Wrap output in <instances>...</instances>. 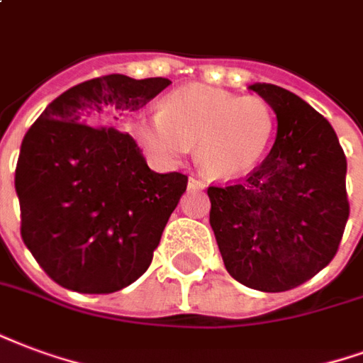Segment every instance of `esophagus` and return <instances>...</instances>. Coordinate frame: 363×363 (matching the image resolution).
Returning <instances> with one entry per match:
<instances>
[{"instance_id":"1","label":"esophagus","mask_w":363,"mask_h":363,"mask_svg":"<svg viewBox=\"0 0 363 363\" xmlns=\"http://www.w3.org/2000/svg\"><path fill=\"white\" fill-rule=\"evenodd\" d=\"M189 189L190 190H203V189H206V182L200 181V179H194V177H192V179H190V181H189Z\"/></svg>"}]
</instances>
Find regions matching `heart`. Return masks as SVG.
<instances>
[{"label":"heart","instance_id":"b5f03b06","mask_svg":"<svg viewBox=\"0 0 363 363\" xmlns=\"http://www.w3.org/2000/svg\"><path fill=\"white\" fill-rule=\"evenodd\" d=\"M130 130L147 154L165 163L198 146L203 173L230 181L264 157L275 134V115L257 96L238 98L217 88L186 86L169 94L157 115L134 121Z\"/></svg>","mask_w":363,"mask_h":363}]
</instances>
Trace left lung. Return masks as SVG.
Masks as SVG:
<instances>
[{
  "instance_id": "obj_1",
  "label": "left lung",
  "mask_w": 363,
  "mask_h": 363,
  "mask_svg": "<svg viewBox=\"0 0 363 363\" xmlns=\"http://www.w3.org/2000/svg\"><path fill=\"white\" fill-rule=\"evenodd\" d=\"M277 115V138L242 181L209 186V225L229 275L262 292L296 289L339 250L350 203L346 155L323 115L275 84H252Z\"/></svg>"
}]
</instances>
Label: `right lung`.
<instances>
[{"instance_id": "add662e5", "label": "right lung", "mask_w": 363, "mask_h": 363, "mask_svg": "<svg viewBox=\"0 0 363 363\" xmlns=\"http://www.w3.org/2000/svg\"><path fill=\"white\" fill-rule=\"evenodd\" d=\"M171 84L106 74L72 86L24 134L15 189L21 236L48 277L69 291L109 294L152 264L186 190L182 173H155L115 128Z\"/></svg>"}]
</instances>
